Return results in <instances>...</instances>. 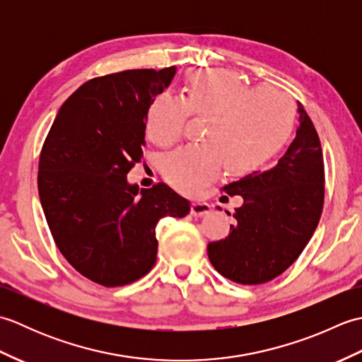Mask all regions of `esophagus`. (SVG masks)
I'll return each instance as SVG.
<instances>
[{
    "instance_id": "obj_1",
    "label": "esophagus",
    "mask_w": 362,
    "mask_h": 362,
    "mask_svg": "<svg viewBox=\"0 0 362 362\" xmlns=\"http://www.w3.org/2000/svg\"><path fill=\"white\" fill-rule=\"evenodd\" d=\"M211 211V205L205 201H201V199H196L191 204V214L193 216H204V214H209Z\"/></svg>"
}]
</instances>
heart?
Masks as SVG:
<instances>
[{"mask_svg": "<svg viewBox=\"0 0 362 362\" xmlns=\"http://www.w3.org/2000/svg\"><path fill=\"white\" fill-rule=\"evenodd\" d=\"M189 112L210 115L202 144L168 153L163 174L180 189H194L222 165L241 174L264 163L286 143L294 126L292 98L274 86L252 88L228 70H201L188 76L182 98L161 93L146 118V134L157 146H169L183 134Z\"/></svg>", "mask_w": 362, "mask_h": 362, "instance_id": "b5f03b06", "label": "heart"}]
</instances>
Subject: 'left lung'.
<instances>
[{"mask_svg": "<svg viewBox=\"0 0 362 362\" xmlns=\"http://www.w3.org/2000/svg\"><path fill=\"white\" fill-rule=\"evenodd\" d=\"M294 141L279 163L228 183V196H241L230 233L206 247L213 267L241 284H261L294 263L316 230L324 206V156L319 135L297 103ZM227 214H230L227 211Z\"/></svg>", "mask_w": 362, "mask_h": 362, "instance_id": "obj_1", "label": "left lung"}]
</instances>
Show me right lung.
<instances>
[{"label": "right lung", "instance_id": "right-lung-1", "mask_svg": "<svg viewBox=\"0 0 362 362\" xmlns=\"http://www.w3.org/2000/svg\"><path fill=\"white\" fill-rule=\"evenodd\" d=\"M175 66L127 70L83 83L60 107L38 161V196L59 250L107 288L141 279L156 264V227L183 218L189 201L166 183L138 188L127 173L143 160L153 99Z\"/></svg>", "mask_w": 362, "mask_h": 362}]
</instances>
